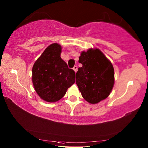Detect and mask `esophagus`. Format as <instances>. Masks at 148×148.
Here are the masks:
<instances>
[{
	"instance_id": "34e87169",
	"label": "esophagus",
	"mask_w": 148,
	"mask_h": 148,
	"mask_svg": "<svg viewBox=\"0 0 148 148\" xmlns=\"http://www.w3.org/2000/svg\"><path fill=\"white\" fill-rule=\"evenodd\" d=\"M73 70H74L75 72H76L77 71V66H74L73 67Z\"/></svg>"
}]
</instances>
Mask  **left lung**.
I'll return each instance as SVG.
<instances>
[{"label":"left lung","instance_id":"1","mask_svg":"<svg viewBox=\"0 0 148 148\" xmlns=\"http://www.w3.org/2000/svg\"><path fill=\"white\" fill-rule=\"evenodd\" d=\"M82 64L76 73V84L83 98L96 104L109 96L114 84L112 63L97 48L82 51L79 57Z\"/></svg>","mask_w":148,"mask_h":148}]
</instances>
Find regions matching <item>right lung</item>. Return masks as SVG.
<instances>
[{
	"instance_id": "right-lung-1",
	"label": "right lung",
	"mask_w": 148,
	"mask_h": 148,
	"mask_svg": "<svg viewBox=\"0 0 148 148\" xmlns=\"http://www.w3.org/2000/svg\"><path fill=\"white\" fill-rule=\"evenodd\" d=\"M62 48L55 42L49 45L34 63L32 80L35 90L42 100L56 102L65 95L75 83L76 74L61 58Z\"/></svg>"
}]
</instances>
